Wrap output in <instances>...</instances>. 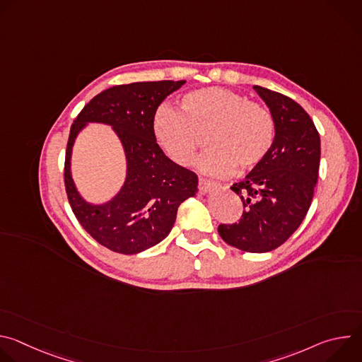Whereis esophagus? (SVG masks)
Masks as SVG:
<instances>
[{
  "label": "esophagus",
  "mask_w": 362,
  "mask_h": 362,
  "mask_svg": "<svg viewBox=\"0 0 362 362\" xmlns=\"http://www.w3.org/2000/svg\"><path fill=\"white\" fill-rule=\"evenodd\" d=\"M216 187H218V183H215V182L206 180V179H200L199 180V190H200V193H209L211 190H214Z\"/></svg>",
  "instance_id": "1"
}]
</instances>
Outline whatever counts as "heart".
<instances>
[{"mask_svg":"<svg viewBox=\"0 0 362 362\" xmlns=\"http://www.w3.org/2000/svg\"><path fill=\"white\" fill-rule=\"evenodd\" d=\"M154 140L180 166L193 163L203 136L212 147L199 168L215 177L250 170L268 156L274 141L269 113L246 97L222 87L190 91L180 98L179 112L162 106L151 120Z\"/></svg>","mask_w":362,"mask_h":362,"instance_id":"b5f03b06","label":"heart"}]
</instances>
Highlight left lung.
Segmentation results:
<instances>
[{
    "label": "left lung",
    "mask_w": 362,
    "mask_h": 362,
    "mask_svg": "<svg viewBox=\"0 0 362 362\" xmlns=\"http://www.w3.org/2000/svg\"><path fill=\"white\" fill-rule=\"evenodd\" d=\"M269 107L275 137L268 156L230 189L242 199L239 222L219 225L221 238L245 252L276 249L299 228L318 180L321 140L309 115L292 98L253 86Z\"/></svg>",
    "instance_id": "1"
}]
</instances>
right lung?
I'll list each match as a JSON object with an SVG mask.
<instances>
[{"label": "right lung", "instance_id": "right-lung-1", "mask_svg": "<svg viewBox=\"0 0 362 362\" xmlns=\"http://www.w3.org/2000/svg\"><path fill=\"white\" fill-rule=\"evenodd\" d=\"M185 83L143 81L107 88L90 100L70 129L64 165L70 206L86 232L113 252L134 255L162 242L175 225L180 203L197 192V176L172 162L151 130L160 103ZM88 122L112 125L127 154L125 183L101 205L88 204L71 176L72 146Z\"/></svg>", "mask_w": 362, "mask_h": 362}]
</instances>
